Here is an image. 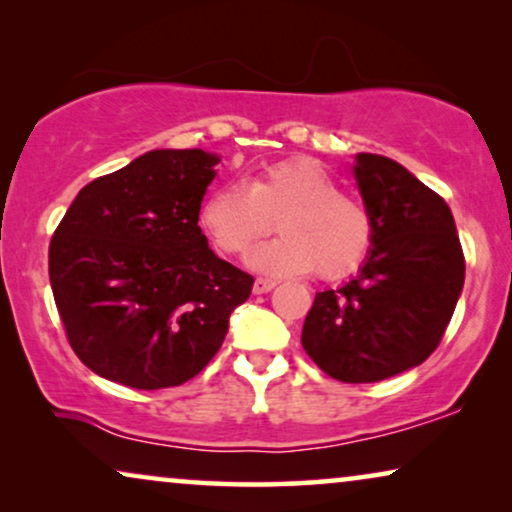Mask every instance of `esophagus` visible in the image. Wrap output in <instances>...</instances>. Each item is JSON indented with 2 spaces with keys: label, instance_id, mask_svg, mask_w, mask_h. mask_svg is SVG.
<instances>
[{
  "label": "esophagus",
  "instance_id": "34e87169",
  "mask_svg": "<svg viewBox=\"0 0 512 512\" xmlns=\"http://www.w3.org/2000/svg\"><path fill=\"white\" fill-rule=\"evenodd\" d=\"M275 284H277V282H272V279L258 277L256 282H254V293H268V291L275 289Z\"/></svg>",
  "mask_w": 512,
  "mask_h": 512
}]
</instances>
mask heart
I'll list each match as a JSON object with an SVG mask.
<instances>
[{
  "label": "heart",
  "instance_id": "1",
  "mask_svg": "<svg viewBox=\"0 0 512 512\" xmlns=\"http://www.w3.org/2000/svg\"><path fill=\"white\" fill-rule=\"evenodd\" d=\"M275 221L282 237L249 256L268 275H349L373 240L368 209L310 158L268 165L249 184L216 186L200 207L202 230L228 256L244 254Z\"/></svg>",
  "mask_w": 512,
  "mask_h": 512
}]
</instances>
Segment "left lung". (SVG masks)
<instances>
[{
	"instance_id": "obj_1",
	"label": "left lung",
	"mask_w": 512,
	"mask_h": 512,
	"mask_svg": "<svg viewBox=\"0 0 512 512\" xmlns=\"http://www.w3.org/2000/svg\"><path fill=\"white\" fill-rule=\"evenodd\" d=\"M373 223L359 275L314 296L305 352L333 380L380 382L424 363L464 289V251L447 202L396 160L359 153L354 165Z\"/></svg>"
}]
</instances>
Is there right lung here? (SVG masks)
<instances>
[{"mask_svg":"<svg viewBox=\"0 0 512 512\" xmlns=\"http://www.w3.org/2000/svg\"><path fill=\"white\" fill-rule=\"evenodd\" d=\"M219 156L156 149L76 195L48 247L74 354L132 389L179 387L214 359L254 277L209 249L200 205Z\"/></svg>","mask_w":512,"mask_h":512,"instance_id":"1","label":"right lung"}]
</instances>
